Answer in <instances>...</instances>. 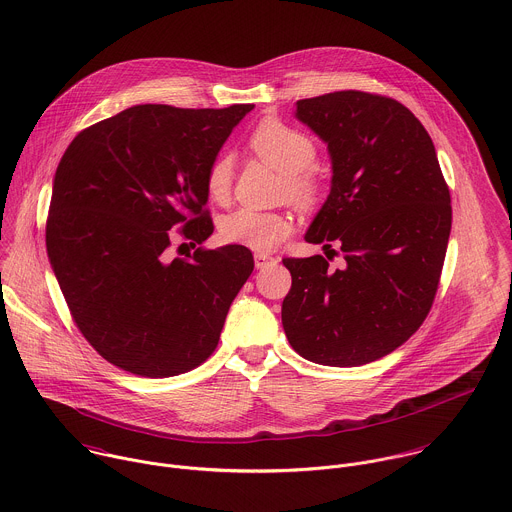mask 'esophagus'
<instances>
[{"mask_svg": "<svg viewBox=\"0 0 512 512\" xmlns=\"http://www.w3.org/2000/svg\"><path fill=\"white\" fill-rule=\"evenodd\" d=\"M277 259L271 257V255H265V253H255V267L257 269H263L267 265H275Z\"/></svg>", "mask_w": 512, "mask_h": 512, "instance_id": "obj_1", "label": "esophagus"}]
</instances>
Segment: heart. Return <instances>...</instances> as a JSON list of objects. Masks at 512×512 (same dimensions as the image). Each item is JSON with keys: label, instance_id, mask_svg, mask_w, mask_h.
Instances as JSON below:
<instances>
[{"label": "heart", "instance_id": "b5f03b06", "mask_svg": "<svg viewBox=\"0 0 512 512\" xmlns=\"http://www.w3.org/2000/svg\"><path fill=\"white\" fill-rule=\"evenodd\" d=\"M253 151L281 173L285 195L297 205H311L317 183L307 171L315 161L313 141L279 121H263L251 135ZM231 187V157L219 155L207 173V191L213 199H225ZM221 237L227 243L253 251H271L293 233V219L285 213L235 209L221 221Z\"/></svg>", "mask_w": 512, "mask_h": 512}]
</instances>
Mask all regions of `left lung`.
Returning <instances> with one entry per match:
<instances>
[{"mask_svg": "<svg viewBox=\"0 0 512 512\" xmlns=\"http://www.w3.org/2000/svg\"><path fill=\"white\" fill-rule=\"evenodd\" d=\"M295 117L331 157V191L307 243L343 251L283 259L291 291L281 319L307 361L359 367L401 347L431 311L451 235V195L433 139L399 101L335 91L297 101ZM327 255V253H325Z\"/></svg>", "mask_w": 512, "mask_h": 512, "instance_id": "8db88e82", "label": "left lung"}]
</instances>
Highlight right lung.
Returning a JSON list of instances; mask_svg holds the SVG:
<instances>
[{"instance_id":"add662e5","label":"right lung","mask_w":512,"mask_h":512,"mask_svg":"<svg viewBox=\"0 0 512 512\" xmlns=\"http://www.w3.org/2000/svg\"><path fill=\"white\" fill-rule=\"evenodd\" d=\"M253 109L133 105L83 129L51 189L45 245L75 325L133 375L163 379L201 365L253 271L243 245L171 259V227L203 243L213 233L207 173ZM193 243V245H195Z\"/></svg>"}]
</instances>
